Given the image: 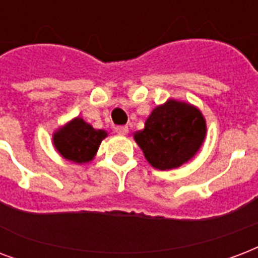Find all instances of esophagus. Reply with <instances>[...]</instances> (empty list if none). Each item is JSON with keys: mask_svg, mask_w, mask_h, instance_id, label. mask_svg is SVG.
Wrapping results in <instances>:
<instances>
[{"mask_svg": "<svg viewBox=\"0 0 258 258\" xmlns=\"http://www.w3.org/2000/svg\"><path fill=\"white\" fill-rule=\"evenodd\" d=\"M115 133L119 134V135H125L128 133V127L127 125H117V127H115Z\"/></svg>", "mask_w": 258, "mask_h": 258, "instance_id": "esophagus-1", "label": "esophagus"}]
</instances>
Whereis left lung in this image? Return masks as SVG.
<instances>
[{
  "label": "left lung",
  "instance_id": "obj_1",
  "mask_svg": "<svg viewBox=\"0 0 258 258\" xmlns=\"http://www.w3.org/2000/svg\"><path fill=\"white\" fill-rule=\"evenodd\" d=\"M204 137L206 120L199 109L169 100L151 112L145 130L135 134V141L153 168L166 170L190 160Z\"/></svg>",
  "mask_w": 258,
  "mask_h": 258
}]
</instances>
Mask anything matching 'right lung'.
<instances>
[{"label": "right lung", "mask_w": 258, "mask_h": 258, "mask_svg": "<svg viewBox=\"0 0 258 258\" xmlns=\"http://www.w3.org/2000/svg\"><path fill=\"white\" fill-rule=\"evenodd\" d=\"M107 133L94 130L85 121L76 117L54 135V145L60 155L76 164L89 162L96 154Z\"/></svg>", "instance_id": "add662e5"}]
</instances>
